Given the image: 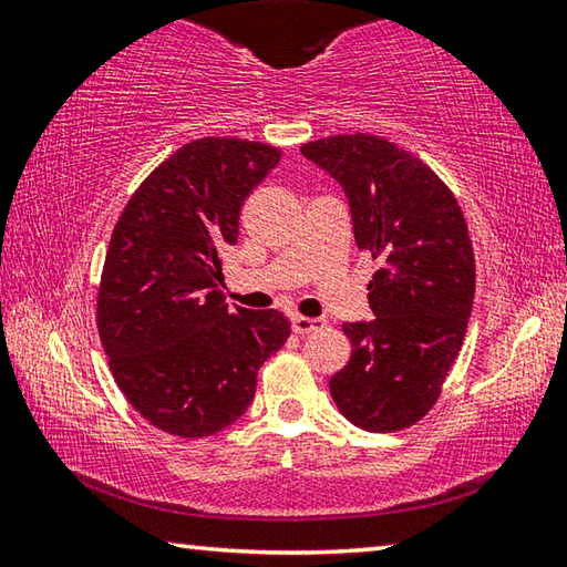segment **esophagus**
Here are the masks:
<instances>
[{
	"mask_svg": "<svg viewBox=\"0 0 567 567\" xmlns=\"http://www.w3.org/2000/svg\"><path fill=\"white\" fill-rule=\"evenodd\" d=\"M320 328H322V322L315 318H302V315H295L292 318V332H297V334H307V332H315Z\"/></svg>",
	"mask_w": 567,
	"mask_h": 567,
	"instance_id": "obj_1",
	"label": "esophagus"
}]
</instances>
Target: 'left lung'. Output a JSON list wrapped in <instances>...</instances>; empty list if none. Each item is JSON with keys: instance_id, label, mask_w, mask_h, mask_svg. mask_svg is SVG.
Here are the masks:
<instances>
[{"instance_id": "1", "label": "left lung", "mask_w": 567, "mask_h": 567, "mask_svg": "<svg viewBox=\"0 0 567 567\" xmlns=\"http://www.w3.org/2000/svg\"><path fill=\"white\" fill-rule=\"evenodd\" d=\"M300 152L340 182L354 243L378 260L368 282L375 320L342 328L352 354L330 395L352 425L405 430L433 410L467 332L475 255L465 215L425 162L375 134H332Z\"/></svg>"}]
</instances>
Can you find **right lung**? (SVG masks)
Segmentation results:
<instances>
[{"label":"right lung","instance_id":"obj_1","mask_svg":"<svg viewBox=\"0 0 567 567\" xmlns=\"http://www.w3.org/2000/svg\"><path fill=\"white\" fill-rule=\"evenodd\" d=\"M282 150L237 137L192 140L134 189L114 225L97 330L130 405L179 437H207L255 398L257 370L290 338L277 310H229L223 257L239 213Z\"/></svg>","mask_w":567,"mask_h":567}]
</instances>
